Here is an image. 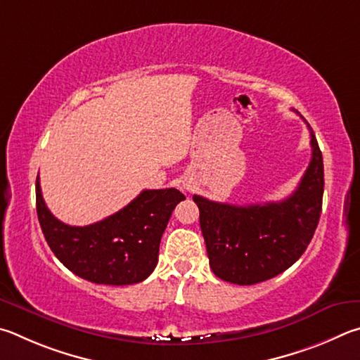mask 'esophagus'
Segmentation results:
<instances>
[{
	"instance_id": "34e87169",
	"label": "esophagus",
	"mask_w": 360,
	"mask_h": 360,
	"mask_svg": "<svg viewBox=\"0 0 360 360\" xmlns=\"http://www.w3.org/2000/svg\"><path fill=\"white\" fill-rule=\"evenodd\" d=\"M186 190H190V185H186Z\"/></svg>"
}]
</instances>
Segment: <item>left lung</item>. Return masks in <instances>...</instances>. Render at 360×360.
I'll list each match as a JSON object with an SVG mask.
<instances>
[{"label":"left lung","instance_id":"obj_1","mask_svg":"<svg viewBox=\"0 0 360 360\" xmlns=\"http://www.w3.org/2000/svg\"><path fill=\"white\" fill-rule=\"evenodd\" d=\"M307 126L311 161L289 198L280 202L232 205L193 196L199 207L210 269L218 278L234 285L270 280L291 267L311 242L323 209L324 166L316 137Z\"/></svg>","mask_w":360,"mask_h":360}]
</instances>
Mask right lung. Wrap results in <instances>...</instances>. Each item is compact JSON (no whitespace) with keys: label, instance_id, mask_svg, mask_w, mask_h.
<instances>
[{"label":"right lung","instance_id":"right-lung-1","mask_svg":"<svg viewBox=\"0 0 360 360\" xmlns=\"http://www.w3.org/2000/svg\"><path fill=\"white\" fill-rule=\"evenodd\" d=\"M185 196L175 188L143 190L101 221L69 226L44 202L36 179V210L50 250L63 266L96 285H134L148 278L158 264L160 242L175 205Z\"/></svg>","mask_w":360,"mask_h":360}]
</instances>
